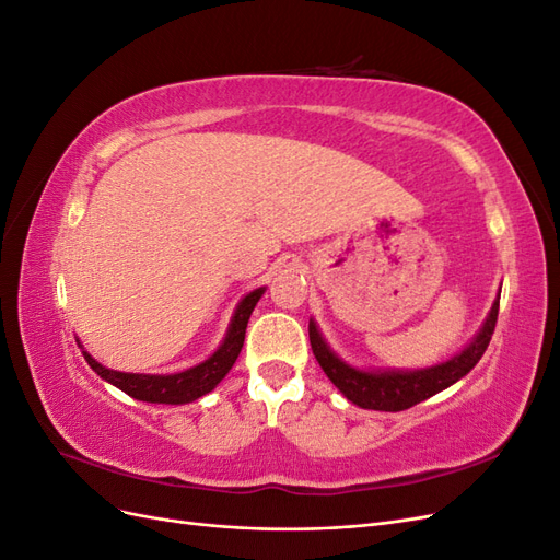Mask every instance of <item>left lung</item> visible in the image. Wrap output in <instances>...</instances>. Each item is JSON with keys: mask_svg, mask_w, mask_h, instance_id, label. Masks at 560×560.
I'll use <instances>...</instances> for the list:
<instances>
[{"mask_svg": "<svg viewBox=\"0 0 560 560\" xmlns=\"http://www.w3.org/2000/svg\"><path fill=\"white\" fill-rule=\"evenodd\" d=\"M498 308H500V296L495 299L493 308H490L483 327L479 334L474 336V341L457 352L455 358L428 366L418 371H364L346 364L338 354L325 343L315 322L311 319L308 334H311V348L315 360L319 362L322 371L329 376V381L341 389V393L352 401L362 406V409H374V411H404L411 409V406L420 404L436 393H442L455 381L467 376L469 371L477 366L481 354L486 352L490 336L495 331L498 322Z\"/></svg>", "mask_w": 560, "mask_h": 560, "instance_id": "obj_1", "label": "left lung"}]
</instances>
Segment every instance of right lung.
Listing matches in <instances>:
<instances>
[{"label":"right lung","instance_id":"right-lung-1","mask_svg":"<svg viewBox=\"0 0 560 560\" xmlns=\"http://www.w3.org/2000/svg\"><path fill=\"white\" fill-rule=\"evenodd\" d=\"M264 292H266V287H259V290L249 292L238 303V308H235L222 346H219L206 362H200L198 366H191L186 371H179V374H163V376H159V374H124V371H114V369H107L100 362H95L86 350H83V358H86L89 366L100 378H105L107 383L116 385L118 389H124V393L130 395L132 399L149 401V404L196 401L198 397L212 393V389L219 385V381L229 374L235 360H238V354L245 343V329H247L249 315Z\"/></svg>","mask_w":560,"mask_h":560}]
</instances>
